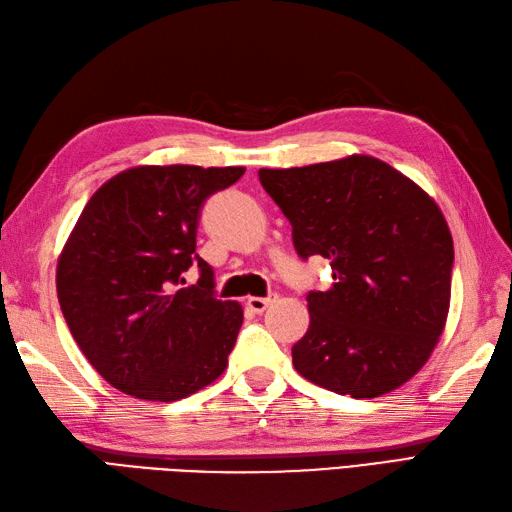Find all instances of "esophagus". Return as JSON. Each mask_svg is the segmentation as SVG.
<instances>
[{"label": "esophagus", "instance_id": "1", "mask_svg": "<svg viewBox=\"0 0 512 512\" xmlns=\"http://www.w3.org/2000/svg\"><path fill=\"white\" fill-rule=\"evenodd\" d=\"M276 299H278L276 293H271L267 297H247V308L254 310V313L260 315V313H265L267 306L276 302Z\"/></svg>", "mask_w": 512, "mask_h": 512}]
</instances>
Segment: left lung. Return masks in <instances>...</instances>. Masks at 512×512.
Here are the masks:
<instances>
[{"label": "left lung", "instance_id": "left-lung-1", "mask_svg": "<svg viewBox=\"0 0 512 512\" xmlns=\"http://www.w3.org/2000/svg\"><path fill=\"white\" fill-rule=\"evenodd\" d=\"M302 258L330 260L332 286L308 293L293 365L339 395L380 397L428 363L447 323L454 241L439 204L384 160L352 154L260 169Z\"/></svg>", "mask_w": 512, "mask_h": 512}]
</instances>
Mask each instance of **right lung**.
<instances>
[{
  "mask_svg": "<svg viewBox=\"0 0 512 512\" xmlns=\"http://www.w3.org/2000/svg\"><path fill=\"white\" fill-rule=\"evenodd\" d=\"M243 173L136 165L86 202L58 256V302L86 360L121 393L176 402L226 371L243 308L213 295L195 234L206 197ZM193 262L203 278L180 290Z\"/></svg>",
  "mask_w": 512,
  "mask_h": 512,
  "instance_id": "1",
  "label": "right lung"
}]
</instances>
